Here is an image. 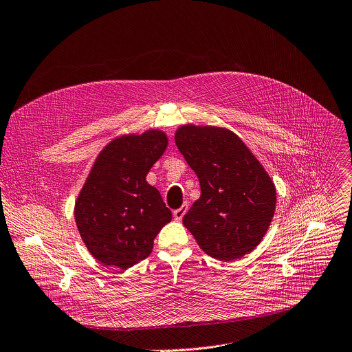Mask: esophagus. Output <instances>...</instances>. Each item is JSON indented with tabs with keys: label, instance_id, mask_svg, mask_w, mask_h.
I'll return each mask as SVG.
<instances>
[{
	"label": "esophagus",
	"instance_id": "esophagus-1",
	"mask_svg": "<svg viewBox=\"0 0 352 352\" xmlns=\"http://www.w3.org/2000/svg\"><path fill=\"white\" fill-rule=\"evenodd\" d=\"M186 210H188V205L186 204H184L179 209H177V210H174V219L175 220H182V217H184V214L186 213Z\"/></svg>",
	"mask_w": 352,
	"mask_h": 352
}]
</instances>
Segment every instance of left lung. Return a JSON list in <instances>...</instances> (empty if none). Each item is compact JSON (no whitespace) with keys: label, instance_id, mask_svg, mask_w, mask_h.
Wrapping results in <instances>:
<instances>
[{"label":"left lung","instance_id":"8db88e82","mask_svg":"<svg viewBox=\"0 0 352 352\" xmlns=\"http://www.w3.org/2000/svg\"><path fill=\"white\" fill-rule=\"evenodd\" d=\"M175 144L201 184V198L184 216V226L212 258H243L270 229L276 206L274 181L226 127L182 124Z\"/></svg>","mask_w":352,"mask_h":352}]
</instances>
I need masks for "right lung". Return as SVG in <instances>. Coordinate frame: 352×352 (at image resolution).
Wrapping results in <instances>:
<instances>
[{"label": "right lung", "instance_id": "add662e5", "mask_svg": "<svg viewBox=\"0 0 352 352\" xmlns=\"http://www.w3.org/2000/svg\"><path fill=\"white\" fill-rule=\"evenodd\" d=\"M168 146L148 129L112 139L97 155L74 205L78 233L95 260L127 270L148 257L171 210L146 175Z\"/></svg>", "mask_w": 352, "mask_h": 352}]
</instances>
